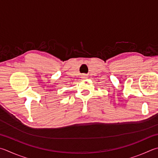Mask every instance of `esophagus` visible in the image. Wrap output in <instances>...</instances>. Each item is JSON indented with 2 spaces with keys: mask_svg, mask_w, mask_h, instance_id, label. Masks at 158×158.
<instances>
[{
  "mask_svg": "<svg viewBox=\"0 0 158 158\" xmlns=\"http://www.w3.org/2000/svg\"><path fill=\"white\" fill-rule=\"evenodd\" d=\"M81 77H82V78L83 79H86L87 78V75H86V74H82V75H81Z\"/></svg>",
  "mask_w": 158,
  "mask_h": 158,
  "instance_id": "obj_1",
  "label": "esophagus"
}]
</instances>
